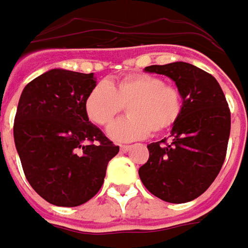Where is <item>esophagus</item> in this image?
Returning a JSON list of instances; mask_svg holds the SVG:
<instances>
[{
	"label": "esophagus",
	"mask_w": 248,
	"mask_h": 248,
	"mask_svg": "<svg viewBox=\"0 0 248 248\" xmlns=\"http://www.w3.org/2000/svg\"><path fill=\"white\" fill-rule=\"evenodd\" d=\"M129 149H130V146L129 145H121V151H122V152H127Z\"/></svg>",
	"instance_id": "obj_1"
}]
</instances>
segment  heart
Wrapping results in <instances>:
<instances>
[{
	"mask_svg": "<svg viewBox=\"0 0 248 248\" xmlns=\"http://www.w3.org/2000/svg\"><path fill=\"white\" fill-rule=\"evenodd\" d=\"M129 108V118L118 121L108 129V136L118 142H130L172 129L183 111L182 92L167 85L157 76H124L117 81L99 82L89 91L84 108L91 122L108 126Z\"/></svg>",
	"mask_w": 248,
	"mask_h": 248,
	"instance_id": "heart-1",
	"label": "heart"
}]
</instances>
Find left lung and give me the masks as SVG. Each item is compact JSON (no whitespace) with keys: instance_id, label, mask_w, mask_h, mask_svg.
Listing matches in <instances>:
<instances>
[{"instance_id":"1","label":"left lung","mask_w":248,"mask_h":248,"mask_svg":"<svg viewBox=\"0 0 248 248\" xmlns=\"http://www.w3.org/2000/svg\"><path fill=\"white\" fill-rule=\"evenodd\" d=\"M170 77L183 96V111L167 138L148 145L138 175L153 195L171 203L193 201L216 179L227 155L231 112L220 84L187 62L146 66Z\"/></svg>"}]
</instances>
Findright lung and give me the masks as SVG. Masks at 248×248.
Listing matches in <instances>:
<instances>
[{
  "instance_id": "add662e5",
  "label": "right lung",
  "mask_w": 248,
  "mask_h": 248,
  "mask_svg": "<svg viewBox=\"0 0 248 248\" xmlns=\"http://www.w3.org/2000/svg\"><path fill=\"white\" fill-rule=\"evenodd\" d=\"M93 73L51 69L23 89L13 136L25 178L57 206H78L100 190L119 146L89 122L85 97Z\"/></svg>"
}]
</instances>
